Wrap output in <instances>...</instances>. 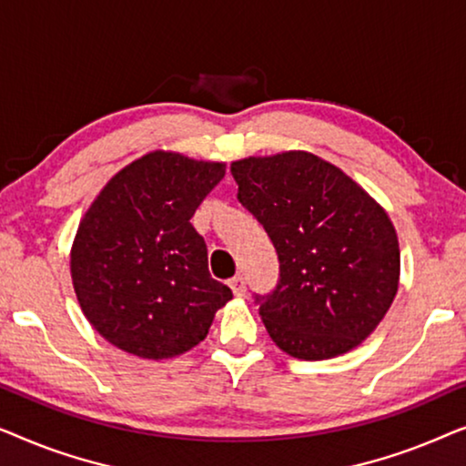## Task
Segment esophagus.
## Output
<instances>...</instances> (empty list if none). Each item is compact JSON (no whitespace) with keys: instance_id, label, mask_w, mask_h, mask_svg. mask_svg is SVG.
I'll return each mask as SVG.
<instances>
[{"instance_id":"esophagus-1","label":"esophagus","mask_w":466,"mask_h":466,"mask_svg":"<svg viewBox=\"0 0 466 466\" xmlns=\"http://www.w3.org/2000/svg\"><path fill=\"white\" fill-rule=\"evenodd\" d=\"M228 286H231L235 297H244L246 295V284H244V278H241V276H235V278L228 279Z\"/></svg>"}]
</instances>
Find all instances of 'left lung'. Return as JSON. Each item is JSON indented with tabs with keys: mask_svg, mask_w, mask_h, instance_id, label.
I'll return each instance as SVG.
<instances>
[{
	"mask_svg": "<svg viewBox=\"0 0 466 466\" xmlns=\"http://www.w3.org/2000/svg\"><path fill=\"white\" fill-rule=\"evenodd\" d=\"M231 174L278 252V286L254 295L276 346L324 360L367 339L399 289V239L384 209L303 150L241 158Z\"/></svg>",
	"mask_w": 466,
	"mask_h": 466,
	"instance_id": "1",
	"label": "left lung"
}]
</instances>
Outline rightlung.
I'll return each instance as SVG.
<instances>
[{"label":"right lung","mask_w":466,"mask_h":466,"mask_svg":"<svg viewBox=\"0 0 466 466\" xmlns=\"http://www.w3.org/2000/svg\"><path fill=\"white\" fill-rule=\"evenodd\" d=\"M225 163L150 152L118 171L88 208L72 248L80 308L101 337L139 359H171L206 339L233 292L208 271L195 209Z\"/></svg>","instance_id":"add662e5"}]
</instances>
